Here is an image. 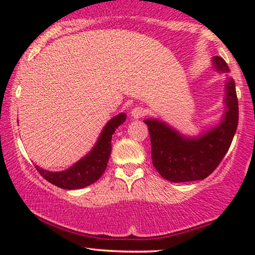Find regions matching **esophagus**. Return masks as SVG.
Instances as JSON below:
<instances>
[{"instance_id": "esophagus-1", "label": "esophagus", "mask_w": 255, "mask_h": 255, "mask_svg": "<svg viewBox=\"0 0 255 255\" xmlns=\"http://www.w3.org/2000/svg\"><path fill=\"white\" fill-rule=\"evenodd\" d=\"M131 116L133 118H141L145 115V110L141 107H135L130 111Z\"/></svg>"}]
</instances>
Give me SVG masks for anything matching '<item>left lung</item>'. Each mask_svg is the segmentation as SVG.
<instances>
[{"mask_svg":"<svg viewBox=\"0 0 255 255\" xmlns=\"http://www.w3.org/2000/svg\"><path fill=\"white\" fill-rule=\"evenodd\" d=\"M218 73H229V66L221 57L212 58ZM225 110L222 121L198 137H187L165 122L147 118L152 145V162L163 179L170 182L203 180L217 168L228 153L238 127L239 109L236 83L232 78L225 82Z\"/></svg>","mask_w":255,"mask_h":255,"instance_id":"1","label":"left lung"}]
</instances>
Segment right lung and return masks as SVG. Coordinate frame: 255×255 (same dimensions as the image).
I'll return each instance as SVG.
<instances>
[{
	"label": "right lung",
	"instance_id": "add662e5",
	"mask_svg": "<svg viewBox=\"0 0 255 255\" xmlns=\"http://www.w3.org/2000/svg\"><path fill=\"white\" fill-rule=\"evenodd\" d=\"M125 120L127 115L124 113L111 118L103 128L96 144L88 154L69 168L61 172H50L38 166L34 167L45 180L62 189H81L90 186L96 182L106 170L111 153V138L116 128L123 124Z\"/></svg>",
	"mask_w": 255,
	"mask_h": 255
}]
</instances>
